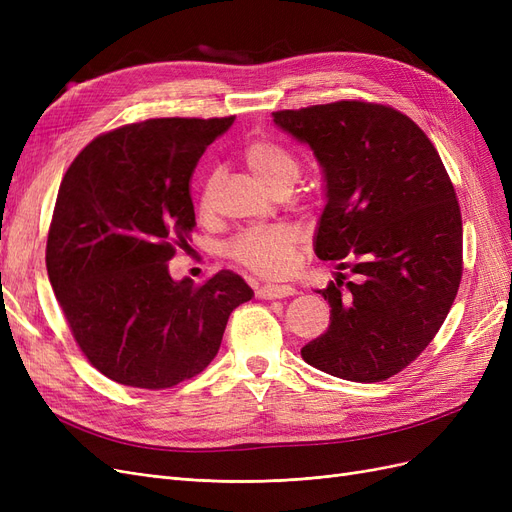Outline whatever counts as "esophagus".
<instances>
[{"mask_svg":"<svg viewBox=\"0 0 512 512\" xmlns=\"http://www.w3.org/2000/svg\"><path fill=\"white\" fill-rule=\"evenodd\" d=\"M292 294H297L292 286L286 284H265L256 290V297L260 299H284V297H292Z\"/></svg>","mask_w":512,"mask_h":512,"instance_id":"1","label":"esophagus"}]
</instances>
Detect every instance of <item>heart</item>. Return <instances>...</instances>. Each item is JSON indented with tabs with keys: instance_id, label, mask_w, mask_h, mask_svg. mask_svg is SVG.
I'll return each instance as SVG.
<instances>
[{
	"instance_id": "heart-1",
	"label": "heart",
	"mask_w": 512,
	"mask_h": 512,
	"mask_svg": "<svg viewBox=\"0 0 512 512\" xmlns=\"http://www.w3.org/2000/svg\"><path fill=\"white\" fill-rule=\"evenodd\" d=\"M243 158L258 179L265 181L273 192L292 188L301 177V162L294 153L273 138H254L243 147ZM211 192L207 183L203 203ZM299 250V235L290 226H260L247 228L226 247L228 256L241 267L262 277H284L292 271Z\"/></svg>"
}]
</instances>
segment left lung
I'll return each instance as SVG.
<instances>
[{"label":"left lung","mask_w":512,"mask_h":512,"mask_svg":"<svg viewBox=\"0 0 512 512\" xmlns=\"http://www.w3.org/2000/svg\"><path fill=\"white\" fill-rule=\"evenodd\" d=\"M324 173L314 250L337 260L324 290L331 324L303 361L352 382H380L421 354L451 309L463 271L455 188L436 147L391 106L342 100L273 113Z\"/></svg>","instance_id":"left-lung-1"}]
</instances>
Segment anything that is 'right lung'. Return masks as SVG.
Wrapping results in <instances>:
<instances>
[{
	"instance_id": "right-lung-1",
	"label": "right lung",
	"mask_w": 512,
	"mask_h": 512,
	"mask_svg": "<svg viewBox=\"0 0 512 512\" xmlns=\"http://www.w3.org/2000/svg\"><path fill=\"white\" fill-rule=\"evenodd\" d=\"M235 117H162L94 138L59 185L46 271L87 361L134 389H170L218 354L243 277L175 282L168 260L190 237V179Z\"/></svg>"
}]
</instances>
